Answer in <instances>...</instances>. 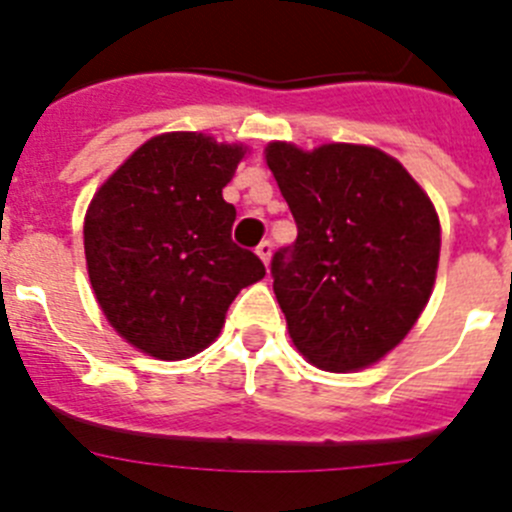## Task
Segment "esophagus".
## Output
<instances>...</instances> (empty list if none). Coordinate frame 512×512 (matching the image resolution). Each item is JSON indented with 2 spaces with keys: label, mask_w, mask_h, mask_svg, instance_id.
Wrapping results in <instances>:
<instances>
[{
  "label": "esophagus",
  "mask_w": 512,
  "mask_h": 512,
  "mask_svg": "<svg viewBox=\"0 0 512 512\" xmlns=\"http://www.w3.org/2000/svg\"><path fill=\"white\" fill-rule=\"evenodd\" d=\"M271 251H274V243L271 241H261L259 246H256V253H259V259L264 261L266 266H269V261H271Z\"/></svg>",
  "instance_id": "34e87169"
}]
</instances>
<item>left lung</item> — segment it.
Here are the masks:
<instances>
[{
	"instance_id": "obj_1",
	"label": "left lung",
	"mask_w": 512,
	"mask_h": 512,
	"mask_svg": "<svg viewBox=\"0 0 512 512\" xmlns=\"http://www.w3.org/2000/svg\"><path fill=\"white\" fill-rule=\"evenodd\" d=\"M297 241L271 259L289 336L310 364L354 372L408 336L431 297L441 228L413 176L377 148L271 143Z\"/></svg>"
}]
</instances>
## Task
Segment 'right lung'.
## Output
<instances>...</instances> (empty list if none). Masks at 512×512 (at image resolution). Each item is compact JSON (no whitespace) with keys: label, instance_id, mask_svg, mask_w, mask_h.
I'll return each mask as SVG.
<instances>
[{"label":"right lung","instance_id":"add662e5","mask_svg":"<svg viewBox=\"0 0 512 512\" xmlns=\"http://www.w3.org/2000/svg\"><path fill=\"white\" fill-rule=\"evenodd\" d=\"M243 148L202 133L151 138L104 182L84 220L99 307L135 348L187 359L215 341L230 302L266 269L235 246L223 200Z\"/></svg>","mask_w":512,"mask_h":512}]
</instances>
